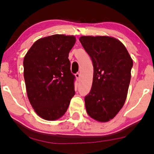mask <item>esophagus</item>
<instances>
[{"mask_svg": "<svg viewBox=\"0 0 154 154\" xmlns=\"http://www.w3.org/2000/svg\"><path fill=\"white\" fill-rule=\"evenodd\" d=\"M75 77L77 78V80H79L80 79V74L79 73V72H77V73L75 74Z\"/></svg>", "mask_w": 154, "mask_h": 154, "instance_id": "34e87169", "label": "esophagus"}]
</instances>
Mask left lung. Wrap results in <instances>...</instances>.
I'll return each mask as SVG.
<instances>
[{
  "instance_id": "obj_1",
  "label": "left lung",
  "mask_w": 154,
  "mask_h": 154,
  "mask_svg": "<svg viewBox=\"0 0 154 154\" xmlns=\"http://www.w3.org/2000/svg\"><path fill=\"white\" fill-rule=\"evenodd\" d=\"M79 41L92 60V88L85 97L88 116L100 122L113 119L127 97L133 61L120 41L108 36H82Z\"/></svg>"
}]
</instances>
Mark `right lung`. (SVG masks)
I'll return each mask as SVG.
<instances>
[{
    "label": "right lung",
    "instance_id": "add662e5",
    "mask_svg": "<svg viewBox=\"0 0 154 154\" xmlns=\"http://www.w3.org/2000/svg\"><path fill=\"white\" fill-rule=\"evenodd\" d=\"M75 42L73 35L45 36L35 41L24 56L28 100L36 113L45 120L63 116L75 95V76L68 58Z\"/></svg>",
    "mask_w": 154,
    "mask_h": 154
}]
</instances>
